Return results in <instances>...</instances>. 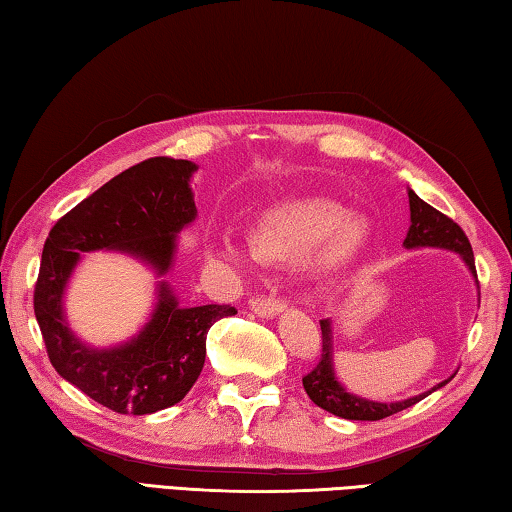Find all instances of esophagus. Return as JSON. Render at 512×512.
<instances>
[{
  "label": "esophagus",
  "instance_id": "34e87169",
  "mask_svg": "<svg viewBox=\"0 0 512 512\" xmlns=\"http://www.w3.org/2000/svg\"><path fill=\"white\" fill-rule=\"evenodd\" d=\"M249 308L254 311L258 317H276L279 313H283V308H286V301L281 297H274V295H261L256 299L249 301Z\"/></svg>",
  "mask_w": 512,
  "mask_h": 512
}]
</instances>
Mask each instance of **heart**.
Instances as JSON below:
<instances>
[{
  "label": "heart",
  "mask_w": 512,
  "mask_h": 512,
  "mask_svg": "<svg viewBox=\"0 0 512 512\" xmlns=\"http://www.w3.org/2000/svg\"><path fill=\"white\" fill-rule=\"evenodd\" d=\"M372 236V222L363 213H345L326 197H292L256 217L249 229V247L231 240L213 249L233 270L247 272L254 258L263 263H290L311 251V263L322 274H340L354 265Z\"/></svg>",
  "instance_id": "b5f03b06"
}]
</instances>
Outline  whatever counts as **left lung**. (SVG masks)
I'll use <instances>...</instances> for the list:
<instances>
[{
    "label": "left lung",
    "instance_id": "1",
    "mask_svg": "<svg viewBox=\"0 0 512 512\" xmlns=\"http://www.w3.org/2000/svg\"><path fill=\"white\" fill-rule=\"evenodd\" d=\"M408 204H410V226L404 240L406 249H422V247H435V249H449L463 258L465 265L469 267L472 276H476L474 267V254L472 245L465 236V231L451 220V217L435 211L433 206L426 204L424 199L415 195L413 190H408ZM322 354L320 363L313 367V372L304 376V390L311 397L313 404L324 408L326 413H333L342 417V420H358V422H376L383 417H390L406 410L424 397H429L431 392L440 390L447 381L433 385L431 390L422 392V395L401 399V401H372L358 395H351L345 390V385L338 381V376L333 372V331L331 322L322 320Z\"/></svg>",
    "mask_w": 512,
    "mask_h": 512
}]
</instances>
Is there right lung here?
<instances>
[{"label": "right lung", "instance_id": "obj_1", "mask_svg": "<svg viewBox=\"0 0 512 512\" xmlns=\"http://www.w3.org/2000/svg\"><path fill=\"white\" fill-rule=\"evenodd\" d=\"M190 161L147 158L117 174L58 220L43 249L33 290V313L49 363L65 381L122 415H149L188 395L206 360V333L233 306L181 308L167 281H158L152 320L117 347L95 349L81 342L65 320L63 295L81 254L115 249L170 272L177 233L195 222L197 206Z\"/></svg>", "mask_w": 512, "mask_h": 512}]
</instances>
